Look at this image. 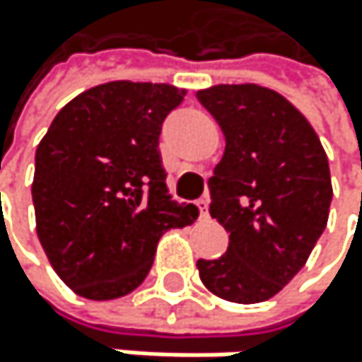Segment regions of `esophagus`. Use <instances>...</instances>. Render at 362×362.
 Returning <instances> with one entry per match:
<instances>
[{
	"instance_id": "1",
	"label": "esophagus",
	"mask_w": 362,
	"mask_h": 362,
	"mask_svg": "<svg viewBox=\"0 0 362 362\" xmlns=\"http://www.w3.org/2000/svg\"><path fill=\"white\" fill-rule=\"evenodd\" d=\"M195 204H197V208H199V217H202V219L208 217V199L202 197V199H197Z\"/></svg>"
}]
</instances>
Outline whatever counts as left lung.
Segmentation results:
<instances>
[{
	"label": "left lung",
	"mask_w": 362,
	"mask_h": 362,
	"mask_svg": "<svg viewBox=\"0 0 362 362\" xmlns=\"http://www.w3.org/2000/svg\"><path fill=\"white\" fill-rule=\"evenodd\" d=\"M197 100L226 136L208 211L230 234L223 256L197 260L199 278L221 300L265 302L304 267L326 230L328 156L306 117L272 88L219 84Z\"/></svg>",
	"instance_id": "8db88e82"
}]
</instances>
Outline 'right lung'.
I'll return each mask as SVG.
<instances>
[{"instance_id":"obj_1","label":"right lung","mask_w":362,"mask_h":362,"mask_svg":"<svg viewBox=\"0 0 362 362\" xmlns=\"http://www.w3.org/2000/svg\"><path fill=\"white\" fill-rule=\"evenodd\" d=\"M187 90L108 82L74 97L36 147V232L60 280L88 300L128 296L149 274L163 232L199 211L175 202L158 154Z\"/></svg>"}]
</instances>
